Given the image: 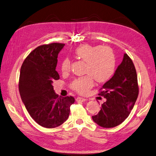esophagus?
<instances>
[{"instance_id": "esophagus-1", "label": "esophagus", "mask_w": 156, "mask_h": 156, "mask_svg": "<svg viewBox=\"0 0 156 156\" xmlns=\"http://www.w3.org/2000/svg\"><path fill=\"white\" fill-rule=\"evenodd\" d=\"M76 101H77V102H83V101H86V99L83 98H81V97H78L76 99Z\"/></svg>"}]
</instances>
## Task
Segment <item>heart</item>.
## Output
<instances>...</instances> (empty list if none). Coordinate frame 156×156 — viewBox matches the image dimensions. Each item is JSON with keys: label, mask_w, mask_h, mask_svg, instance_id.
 I'll use <instances>...</instances> for the list:
<instances>
[{"label": "heart", "mask_w": 156, "mask_h": 156, "mask_svg": "<svg viewBox=\"0 0 156 156\" xmlns=\"http://www.w3.org/2000/svg\"><path fill=\"white\" fill-rule=\"evenodd\" d=\"M75 55L86 62V76L75 79L72 88L80 94H85L93 86V78L98 83L107 81L114 73L115 69V56L112 50L108 46H93L88 44H82L75 50ZM71 62L65 58L61 63L63 73L70 70Z\"/></svg>", "instance_id": "b5f03b06"}]
</instances>
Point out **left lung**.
Wrapping results in <instances>:
<instances>
[{"instance_id": "obj_1", "label": "left lung", "mask_w": 156, "mask_h": 156, "mask_svg": "<svg viewBox=\"0 0 156 156\" xmlns=\"http://www.w3.org/2000/svg\"><path fill=\"white\" fill-rule=\"evenodd\" d=\"M101 90L98 95L106 98V101L98 114L93 116V120L105 128L117 126L128 117L138 95L136 71L127 54H124L114 76Z\"/></svg>"}]
</instances>
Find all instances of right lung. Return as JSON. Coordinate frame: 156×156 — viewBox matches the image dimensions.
<instances>
[{
  "label": "right lung",
  "mask_w": 156,
  "mask_h": 156,
  "mask_svg": "<svg viewBox=\"0 0 156 156\" xmlns=\"http://www.w3.org/2000/svg\"><path fill=\"white\" fill-rule=\"evenodd\" d=\"M64 46L52 43L38 46L25 58L20 69L19 91L22 102L35 122L46 128L63 124L75 101L72 96L59 97L52 86L53 81L59 79L56 67Z\"/></svg>",
  "instance_id": "right-lung-1"
}]
</instances>
